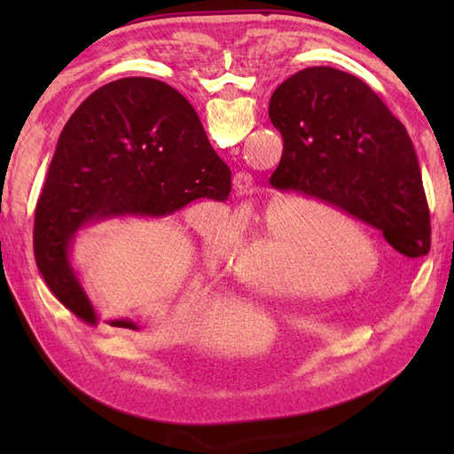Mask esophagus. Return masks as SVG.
Here are the masks:
<instances>
[{
	"label": "esophagus",
	"mask_w": 454,
	"mask_h": 454,
	"mask_svg": "<svg viewBox=\"0 0 454 454\" xmlns=\"http://www.w3.org/2000/svg\"><path fill=\"white\" fill-rule=\"evenodd\" d=\"M234 187H236L238 192H247L249 189H252V176H249V173H244V171L236 173Z\"/></svg>",
	"instance_id": "obj_1"
}]
</instances>
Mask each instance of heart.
Returning <instances> with one entry per match:
<instances>
[{
  "label": "heart",
  "instance_id": "obj_1",
  "mask_svg": "<svg viewBox=\"0 0 454 454\" xmlns=\"http://www.w3.org/2000/svg\"><path fill=\"white\" fill-rule=\"evenodd\" d=\"M239 226L252 238L255 265L247 269L239 234L228 220L200 232L202 262L210 273L246 275L247 285L267 293L332 296L369 281L379 265L374 239L324 197L277 195L239 212ZM265 270L289 278L271 284L261 275Z\"/></svg>",
  "mask_w": 454,
  "mask_h": 454
}]
</instances>
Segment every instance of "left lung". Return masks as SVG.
Wrapping results in <instances>:
<instances>
[{"mask_svg":"<svg viewBox=\"0 0 454 454\" xmlns=\"http://www.w3.org/2000/svg\"><path fill=\"white\" fill-rule=\"evenodd\" d=\"M269 119L285 142L269 181L275 189L330 199L396 252L427 255L431 218L416 150L369 85L330 66L304 67L273 91Z\"/></svg>","mask_w":454,"mask_h":454,"instance_id":"left-lung-1","label":"left lung"}]
</instances>
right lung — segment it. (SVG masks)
<instances>
[{
  "label": "right lung",
  "mask_w": 454,
  "mask_h": 454,
  "mask_svg": "<svg viewBox=\"0 0 454 454\" xmlns=\"http://www.w3.org/2000/svg\"><path fill=\"white\" fill-rule=\"evenodd\" d=\"M230 168L189 101L152 78L103 85L66 122L35 212V259L46 286L83 322L98 312L70 255L80 230L121 216H168L197 199L226 200ZM114 327L140 330L132 320Z\"/></svg>",
  "instance_id": "1"
}]
</instances>
